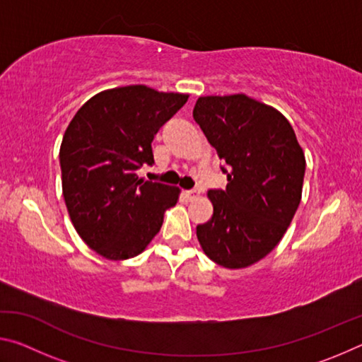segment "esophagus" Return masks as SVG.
I'll list each match as a JSON object with an SVG mask.
<instances>
[{"mask_svg":"<svg viewBox=\"0 0 362 362\" xmlns=\"http://www.w3.org/2000/svg\"><path fill=\"white\" fill-rule=\"evenodd\" d=\"M199 192H198V189H188V192H187V198L188 199H198L199 198Z\"/></svg>","mask_w":362,"mask_h":362,"instance_id":"1","label":"esophagus"}]
</instances>
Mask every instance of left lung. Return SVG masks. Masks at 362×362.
<instances>
[{
  "mask_svg": "<svg viewBox=\"0 0 362 362\" xmlns=\"http://www.w3.org/2000/svg\"><path fill=\"white\" fill-rule=\"evenodd\" d=\"M193 118L226 163L225 189H211L209 222L196 226L217 265H254L283 240L302 199L305 155L291 122L246 94L206 95Z\"/></svg>",
  "mask_w": 362,
  "mask_h": 362,
  "instance_id": "obj_1",
  "label": "left lung"
}]
</instances>
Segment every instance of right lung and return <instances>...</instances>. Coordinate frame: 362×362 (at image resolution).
Wrapping results in <instances>:
<instances>
[{"instance_id":"right-lung-1","label":"right lung","mask_w":362,"mask_h":362,"mask_svg":"<svg viewBox=\"0 0 362 362\" xmlns=\"http://www.w3.org/2000/svg\"><path fill=\"white\" fill-rule=\"evenodd\" d=\"M188 94L144 84L95 94L73 116L60 145L62 193L81 240L108 260L144 252L180 189L139 179L155 163L151 142Z\"/></svg>"}]
</instances>
